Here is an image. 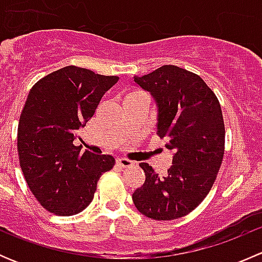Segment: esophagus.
Masks as SVG:
<instances>
[{
    "mask_svg": "<svg viewBox=\"0 0 262 262\" xmlns=\"http://www.w3.org/2000/svg\"><path fill=\"white\" fill-rule=\"evenodd\" d=\"M116 163H118L119 166H121V167H129V166H132L133 165V161H130V160H128V158H118V160H116Z\"/></svg>",
    "mask_w": 262,
    "mask_h": 262,
    "instance_id": "obj_1",
    "label": "esophagus"
}]
</instances>
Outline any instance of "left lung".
<instances>
[{
    "instance_id": "8db88e82",
    "label": "left lung",
    "mask_w": 262,
    "mask_h": 262,
    "mask_svg": "<svg viewBox=\"0 0 262 262\" xmlns=\"http://www.w3.org/2000/svg\"><path fill=\"white\" fill-rule=\"evenodd\" d=\"M134 82L157 106V134L173 153L167 176L139 163L146 181L132 195L143 215L156 221L178 219L204 200L215 181L224 155V121L212 90L195 73L162 66Z\"/></svg>"
}]
</instances>
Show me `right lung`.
<instances>
[{"instance_id":"1","label":"right lung","mask_w":262,"mask_h":262,"mask_svg":"<svg viewBox=\"0 0 262 262\" xmlns=\"http://www.w3.org/2000/svg\"><path fill=\"white\" fill-rule=\"evenodd\" d=\"M118 80L67 66L29 92L17 128L18 160L29 189L50 213L82 212L94 199L102 173L114 167L113 156L82 152L73 141Z\"/></svg>"}]
</instances>
